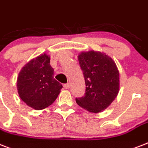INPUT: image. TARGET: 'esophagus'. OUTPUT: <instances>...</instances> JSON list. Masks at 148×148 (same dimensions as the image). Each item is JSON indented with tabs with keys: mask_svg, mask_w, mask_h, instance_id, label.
I'll list each match as a JSON object with an SVG mask.
<instances>
[{
	"mask_svg": "<svg viewBox=\"0 0 148 148\" xmlns=\"http://www.w3.org/2000/svg\"><path fill=\"white\" fill-rule=\"evenodd\" d=\"M69 87H70V84H69V83H66V84H64V88H65V89H67V90H68V89H69Z\"/></svg>",
	"mask_w": 148,
	"mask_h": 148,
	"instance_id": "obj_1",
	"label": "esophagus"
}]
</instances>
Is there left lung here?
Instances as JSON below:
<instances>
[{"mask_svg": "<svg viewBox=\"0 0 148 148\" xmlns=\"http://www.w3.org/2000/svg\"><path fill=\"white\" fill-rule=\"evenodd\" d=\"M86 84V93L76 103L90 113L106 110L119 92L120 75L115 62L101 51H82L78 56Z\"/></svg>", "mask_w": 148, "mask_h": 148, "instance_id": "left-lung-1", "label": "left lung"}]
</instances>
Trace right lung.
<instances>
[{
	"label": "right lung",
	"mask_w": 148,
	"mask_h": 148,
	"mask_svg": "<svg viewBox=\"0 0 148 148\" xmlns=\"http://www.w3.org/2000/svg\"><path fill=\"white\" fill-rule=\"evenodd\" d=\"M53 75L49 55L42 54L28 62L17 79L18 92L22 101L36 110L51 105L62 88Z\"/></svg>",
	"instance_id": "1"
}]
</instances>
